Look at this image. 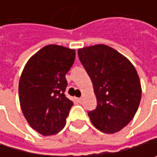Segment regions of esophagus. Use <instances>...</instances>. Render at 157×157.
Listing matches in <instances>:
<instances>
[{"instance_id": "esophagus-1", "label": "esophagus", "mask_w": 157, "mask_h": 157, "mask_svg": "<svg viewBox=\"0 0 157 157\" xmlns=\"http://www.w3.org/2000/svg\"><path fill=\"white\" fill-rule=\"evenodd\" d=\"M82 100H83L82 98H76V101H77L78 102H81V101H82Z\"/></svg>"}]
</instances>
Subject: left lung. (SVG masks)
<instances>
[{
    "instance_id": "8db88e82",
    "label": "left lung",
    "mask_w": 157,
    "mask_h": 157,
    "mask_svg": "<svg viewBox=\"0 0 157 157\" xmlns=\"http://www.w3.org/2000/svg\"><path fill=\"white\" fill-rule=\"evenodd\" d=\"M78 56L93 84L97 107L89 119L102 133L121 131L133 120L141 99V85L129 59L105 44L78 50Z\"/></svg>"
}]
</instances>
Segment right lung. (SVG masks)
<instances>
[{
    "label": "right lung",
    "instance_id": "add662e5",
    "mask_svg": "<svg viewBox=\"0 0 157 157\" xmlns=\"http://www.w3.org/2000/svg\"><path fill=\"white\" fill-rule=\"evenodd\" d=\"M75 60V50L47 45L30 57L19 83L20 105L31 127L43 136L60 132L72 106L65 95L66 74Z\"/></svg>",
    "mask_w": 157,
    "mask_h": 157
}]
</instances>
